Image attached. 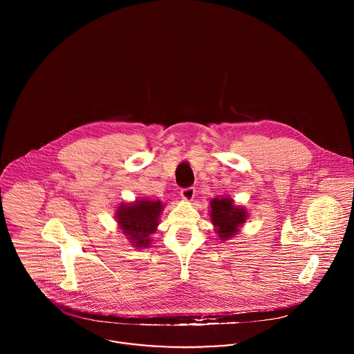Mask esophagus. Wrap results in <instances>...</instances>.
<instances>
[{"mask_svg":"<svg viewBox=\"0 0 354 354\" xmlns=\"http://www.w3.org/2000/svg\"><path fill=\"white\" fill-rule=\"evenodd\" d=\"M195 194H196V189H195L194 187H189V188H184V189H181V192H180L181 198H183L184 201H187V202H191V201H194V198H195Z\"/></svg>","mask_w":354,"mask_h":354,"instance_id":"34e87169","label":"esophagus"}]
</instances>
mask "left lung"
Wrapping results in <instances>:
<instances>
[{
    "label": "left lung",
    "instance_id": "1",
    "mask_svg": "<svg viewBox=\"0 0 354 354\" xmlns=\"http://www.w3.org/2000/svg\"><path fill=\"white\" fill-rule=\"evenodd\" d=\"M211 222L215 226V233L223 241L230 240L239 233V227L247 222L248 211L244 207L236 205L230 198H214L211 203Z\"/></svg>",
    "mask_w": 354,
    "mask_h": 354
}]
</instances>
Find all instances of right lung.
Returning a JSON list of instances; mask_svg holds the SVG:
<instances>
[{
  "mask_svg": "<svg viewBox=\"0 0 354 354\" xmlns=\"http://www.w3.org/2000/svg\"><path fill=\"white\" fill-rule=\"evenodd\" d=\"M163 204L159 201L140 199L133 203H122L115 211V219L122 234L136 248H147L151 236L156 232Z\"/></svg>",
  "mask_w": 354,
  "mask_h": 354,
  "instance_id": "obj_1",
  "label": "right lung"
}]
</instances>
